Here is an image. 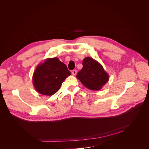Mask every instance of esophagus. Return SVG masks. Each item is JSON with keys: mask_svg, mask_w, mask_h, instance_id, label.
<instances>
[{"mask_svg": "<svg viewBox=\"0 0 149 149\" xmlns=\"http://www.w3.org/2000/svg\"><path fill=\"white\" fill-rule=\"evenodd\" d=\"M76 73H77V71H76V70H74L72 71V74H73V75H76Z\"/></svg>", "mask_w": 149, "mask_h": 149, "instance_id": "obj_1", "label": "esophagus"}]
</instances>
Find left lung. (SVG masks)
<instances>
[{
  "label": "left lung",
  "instance_id": "left-lung-1",
  "mask_svg": "<svg viewBox=\"0 0 149 149\" xmlns=\"http://www.w3.org/2000/svg\"><path fill=\"white\" fill-rule=\"evenodd\" d=\"M83 66L76 77L87 88L97 91L109 80V76L102 65L93 58H85L83 61Z\"/></svg>",
  "mask_w": 149,
  "mask_h": 149
}]
</instances>
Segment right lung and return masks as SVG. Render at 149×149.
I'll return each mask as SVG.
<instances>
[{
  "label": "right lung",
  "mask_w": 149,
  "mask_h": 149,
  "mask_svg": "<svg viewBox=\"0 0 149 149\" xmlns=\"http://www.w3.org/2000/svg\"><path fill=\"white\" fill-rule=\"evenodd\" d=\"M70 74L66 65L57 58H49L36 68L33 85L40 94L51 96L59 90L62 83Z\"/></svg>",
  "instance_id": "right-lung-1"
}]
</instances>
